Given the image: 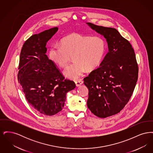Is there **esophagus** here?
<instances>
[{"label": "esophagus", "instance_id": "obj_1", "mask_svg": "<svg viewBox=\"0 0 153 153\" xmlns=\"http://www.w3.org/2000/svg\"><path fill=\"white\" fill-rule=\"evenodd\" d=\"M82 83H83V80H82V79L76 80V81H75V84H76V86H77V87L80 86V85H81V84H82Z\"/></svg>", "mask_w": 153, "mask_h": 153}]
</instances>
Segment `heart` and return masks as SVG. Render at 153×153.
<instances>
[{
	"label": "heart",
	"mask_w": 153,
	"mask_h": 153,
	"mask_svg": "<svg viewBox=\"0 0 153 153\" xmlns=\"http://www.w3.org/2000/svg\"><path fill=\"white\" fill-rule=\"evenodd\" d=\"M106 49V41L102 36L73 33L64 37L61 45H52L49 57L61 68H65L73 57L74 62L66 69L64 74L76 80L83 74L86 69L93 71L100 65Z\"/></svg>",
	"instance_id": "heart-1"
}]
</instances>
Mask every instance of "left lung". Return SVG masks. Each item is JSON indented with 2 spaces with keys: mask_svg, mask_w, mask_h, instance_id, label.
Here are the masks:
<instances>
[{
  "mask_svg": "<svg viewBox=\"0 0 153 153\" xmlns=\"http://www.w3.org/2000/svg\"><path fill=\"white\" fill-rule=\"evenodd\" d=\"M106 38L109 51L100 66L84 79L89 90L88 108L105 118L123 109L133 94L138 77V65L129 41L117 29L88 23Z\"/></svg>",
  "mask_w": 153,
  "mask_h": 153,
  "instance_id": "obj_1",
  "label": "left lung"
}]
</instances>
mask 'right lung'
Listing matches in <instances>:
<instances>
[{
  "mask_svg": "<svg viewBox=\"0 0 153 153\" xmlns=\"http://www.w3.org/2000/svg\"><path fill=\"white\" fill-rule=\"evenodd\" d=\"M57 30L51 28L28 38L22 46L18 66V80L27 102L47 116L62 111L66 93L76 87L46 54V43Z\"/></svg>",
  "mask_w": 153,
  "mask_h": 153,
  "instance_id": "add662e5",
  "label": "right lung"
}]
</instances>
